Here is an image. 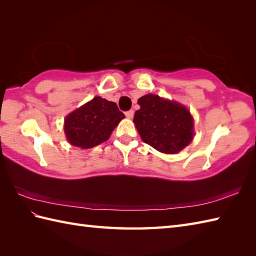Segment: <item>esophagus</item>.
<instances>
[{
    "label": "esophagus",
    "mask_w": 256,
    "mask_h": 256,
    "mask_svg": "<svg viewBox=\"0 0 256 256\" xmlns=\"http://www.w3.org/2000/svg\"><path fill=\"white\" fill-rule=\"evenodd\" d=\"M134 112L132 110H128V112H124V115H126V117H127V118L132 119V118L134 117Z\"/></svg>",
    "instance_id": "esophagus-1"
}]
</instances>
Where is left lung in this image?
I'll list each match as a JSON object with an SVG mask.
<instances>
[{
	"instance_id": "8db88e82",
	"label": "left lung",
	"mask_w": 256,
	"mask_h": 256,
	"mask_svg": "<svg viewBox=\"0 0 256 256\" xmlns=\"http://www.w3.org/2000/svg\"><path fill=\"white\" fill-rule=\"evenodd\" d=\"M134 122L144 142L166 154H175L194 138V118L186 106L156 94L138 100Z\"/></svg>"
}]
</instances>
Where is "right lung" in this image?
Segmentation results:
<instances>
[{
    "label": "right lung",
    "mask_w": 256,
    "mask_h": 256,
    "mask_svg": "<svg viewBox=\"0 0 256 256\" xmlns=\"http://www.w3.org/2000/svg\"><path fill=\"white\" fill-rule=\"evenodd\" d=\"M124 114L114 102L95 96L64 118V134L69 144L90 149L110 139Z\"/></svg>",
    "instance_id": "right-lung-1"
}]
</instances>
